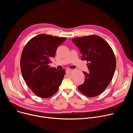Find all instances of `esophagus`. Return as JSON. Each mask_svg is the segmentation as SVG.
Returning <instances> with one entry per match:
<instances>
[{
  "label": "esophagus",
  "instance_id": "34e87169",
  "mask_svg": "<svg viewBox=\"0 0 133 133\" xmlns=\"http://www.w3.org/2000/svg\"><path fill=\"white\" fill-rule=\"evenodd\" d=\"M71 70V69H67L66 70V74L69 73Z\"/></svg>",
  "mask_w": 133,
  "mask_h": 133
}]
</instances>
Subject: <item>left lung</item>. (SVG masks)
<instances>
[{"mask_svg":"<svg viewBox=\"0 0 133 133\" xmlns=\"http://www.w3.org/2000/svg\"><path fill=\"white\" fill-rule=\"evenodd\" d=\"M72 41L80 49L82 60L88 62L89 70L83 71L85 82L78 87V90L87 97L96 96L112 78L116 66L115 54L108 43L97 35L75 38Z\"/></svg>","mask_w":133,"mask_h":133,"instance_id":"8db88e82","label":"left lung"}]
</instances>
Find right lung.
Instances as JSON below:
<instances>
[{
	"label": "right lung",
	"instance_id": "add662e5",
	"mask_svg": "<svg viewBox=\"0 0 133 133\" xmlns=\"http://www.w3.org/2000/svg\"><path fill=\"white\" fill-rule=\"evenodd\" d=\"M66 39L40 34L25 46L21 58V72L26 83L36 96L49 98L58 90L66 71L50 67L49 64L57 48Z\"/></svg>",
	"mask_w": 133,
	"mask_h": 133
}]
</instances>
